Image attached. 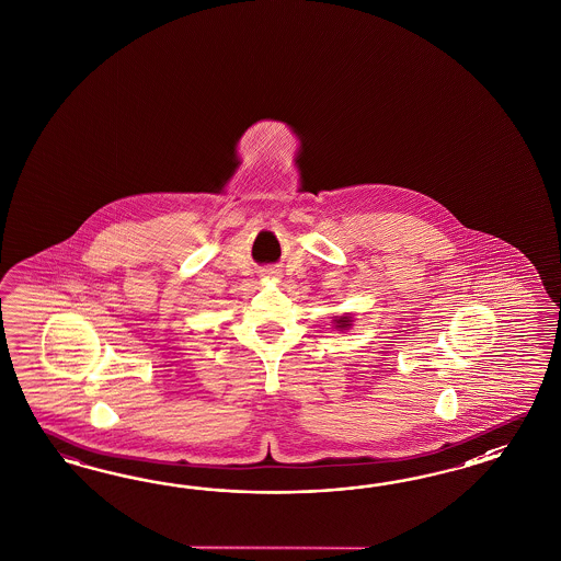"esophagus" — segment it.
Returning a JSON list of instances; mask_svg holds the SVG:
<instances>
[{
    "label": "esophagus",
    "instance_id": "esophagus-1",
    "mask_svg": "<svg viewBox=\"0 0 561 561\" xmlns=\"http://www.w3.org/2000/svg\"><path fill=\"white\" fill-rule=\"evenodd\" d=\"M277 275V272H267V277H275Z\"/></svg>",
    "mask_w": 561,
    "mask_h": 561
}]
</instances>
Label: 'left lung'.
<instances>
[{
    "label": "left lung",
    "instance_id": "1",
    "mask_svg": "<svg viewBox=\"0 0 561 561\" xmlns=\"http://www.w3.org/2000/svg\"><path fill=\"white\" fill-rule=\"evenodd\" d=\"M352 323H354V317L347 312V314H343V317H337L335 319V327L340 329V331H343V329H350L352 327Z\"/></svg>",
    "mask_w": 561,
    "mask_h": 561
}]
</instances>
